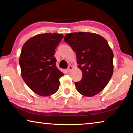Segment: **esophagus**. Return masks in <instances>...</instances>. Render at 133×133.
Returning a JSON list of instances; mask_svg holds the SVG:
<instances>
[{
    "instance_id": "34e87169",
    "label": "esophagus",
    "mask_w": 133,
    "mask_h": 133,
    "mask_svg": "<svg viewBox=\"0 0 133 133\" xmlns=\"http://www.w3.org/2000/svg\"><path fill=\"white\" fill-rule=\"evenodd\" d=\"M72 70H73V66H71V65H70V66H69L68 68H67V71H68V72H70V71H71Z\"/></svg>"
}]
</instances>
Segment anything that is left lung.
Segmentation results:
<instances>
[{"label": "left lung", "instance_id": "obj_1", "mask_svg": "<svg viewBox=\"0 0 133 133\" xmlns=\"http://www.w3.org/2000/svg\"><path fill=\"white\" fill-rule=\"evenodd\" d=\"M64 40L76 52L83 73L82 80L75 82L76 89L83 96L96 95L105 88L113 73V53L107 40L89 32L69 33Z\"/></svg>", "mask_w": 133, "mask_h": 133}]
</instances>
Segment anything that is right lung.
Masks as SVG:
<instances>
[{
	"instance_id": "add662e5",
	"label": "right lung",
	"mask_w": 133,
	"mask_h": 133,
	"mask_svg": "<svg viewBox=\"0 0 133 133\" xmlns=\"http://www.w3.org/2000/svg\"><path fill=\"white\" fill-rule=\"evenodd\" d=\"M63 38L58 33H43L31 37L22 47L19 58L22 77L38 95H52L59 88V78L64 74L56 67L54 55Z\"/></svg>"
}]
</instances>
